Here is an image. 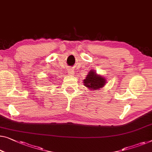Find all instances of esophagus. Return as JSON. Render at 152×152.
Segmentation results:
<instances>
[{"label":"esophagus","instance_id":"obj_1","mask_svg":"<svg viewBox=\"0 0 152 152\" xmlns=\"http://www.w3.org/2000/svg\"><path fill=\"white\" fill-rule=\"evenodd\" d=\"M74 71H73V69H69V70H68V73L69 74H70V75H72V74H74Z\"/></svg>","mask_w":152,"mask_h":152}]
</instances>
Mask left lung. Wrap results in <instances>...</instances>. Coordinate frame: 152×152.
Masks as SVG:
<instances>
[{
	"mask_svg": "<svg viewBox=\"0 0 152 152\" xmlns=\"http://www.w3.org/2000/svg\"><path fill=\"white\" fill-rule=\"evenodd\" d=\"M106 83V79L100 75H97L95 71L91 70L86 77L83 80V85L90 90H99L103 88Z\"/></svg>",
	"mask_w": 152,
	"mask_h": 152,
	"instance_id": "obj_1",
	"label": "left lung"
}]
</instances>
